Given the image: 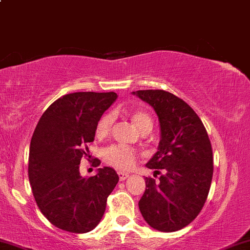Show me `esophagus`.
<instances>
[{
	"label": "esophagus",
	"mask_w": 250,
	"mask_h": 250,
	"mask_svg": "<svg viewBox=\"0 0 250 250\" xmlns=\"http://www.w3.org/2000/svg\"><path fill=\"white\" fill-rule=\"evenodd\" d=\"M117 174H119L120 182H123V180H125V179H127L128 177H129V174L125 173V172H119Z\"/></svg>",
	"instance_id": "esophagus-1"
}]
</instances>
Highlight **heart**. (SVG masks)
<instances>
[{
    "label": "heart",
    "instance_id": "1",
    "mask_svg": "<svg viewBox=\"0 0 250 250\" xmlns=\"http://www.w3.org/2000/svg\"><path fill=\"white\" fill-rule=\"evenodd\" d=\"M131 120H133L135 125L140 129L142 133L149 131L152 129L151 117L143 110H136L131 114ZM115 121V114L107 113L101 116L96 123L95 135L98 137H104L109 133L113 127V123ZM104 162L110 167H115L120 171H127L133 169L137 159V152L135 150L127 148L122 146H110L104 150L102 152Z\"/></svg>",
    "mask_w": 250,
    "mask_h": 250
}]
</instances>
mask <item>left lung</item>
I'll list each match as a JSON object with an SVG mask.
<instances>
[{"label":"left lung","mask_w":250,"mask_h":250,"mask_svg":"<svg viewBox=\"0 0 250 250\" xmlns=\"http://www.w3.org/2000/svg\"><path fill=\"white\" fill-rule=\"evenodd\" d=\"M133 94L157 114L161 141L146 167L164 172L157 182L146 177L138 207L155 229L179 230L197 218L211 188L213 152L208 135L194 110L172 93L146 89Z\"/></svg>","instance_id":"obj_1"}]
</instances>
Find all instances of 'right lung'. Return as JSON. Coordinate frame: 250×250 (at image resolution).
Returning a JSON list of instances; mask_svg holds the SVG:
<instances>
[{"mask_svg": "<svg viewBox=\"0 0 250 250\" xmlns=\"http://www.w3.org/2000/svg\"><path fill=\"white\" fill-rule=\"evenodd\" d=\"M116 98L114 92L66 94L45 110L35 129L28 171L32 194L43 215L60 229L79 234L94 229L119 182L112 167L88 178L79 171L96 123Z\"/></svg>", "mask_w": 250, "mask_h": 250, "instance_id": "obj_1", "label": "right lung"}]
</instances>
